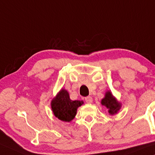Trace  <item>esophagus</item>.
Here are the masks:
<instances>
[{
    "label": "esophagus",
    "instance_id": "esophagus-1",
    "mask_svg": "<svg viewBox=\"0 0 155 155\" xmlns=\"http://www.w3.org/2000/svg\"><path fill=\"white\" fill-rule=\"evenodd\" d=\"M84 100H85L86 102L88 103V104L92 103V101H93V99H92V98L91 97H85V99H84Z\"/></svg>",
    "mask_w": 155,
    "mask_h": 155
}]
</instances>
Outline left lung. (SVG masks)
<instances>
[{"label":"left lung","instance_id":"obj_1","mask_svg":"<svg viewBox=\"0 0 155 155\" xmlns=\"http://www.w3.org/2000/svg\"><path fill=\"white\" fill-rule=\"evenodd\" d=\"M101 104L105 106L109 109V113L111 115H114L117 114L121 107V104L118 102L115 97L113 96L110 91H107L105 94L104 98H103L101 101Z\"/></svg>","mask_w":155,"mask_h":155}]
</instances>
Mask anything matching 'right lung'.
<instances>
[{
  "instance_id": "add662e5",
  "label": "right lung",
  "mask_w": 155,
  "mask_h": 155,
  "mask_svg": "<svg viewBox=\"0 0 155 155\" xmlns=\"http://www.w3.org/2000/svg\"><path fill=\"white\" fill-rule=\"evenodd\" d=\"M83 101H73L70 99L69 93L62 89L51 102L54 116L65 122H70L75 118L78 108L83 104Z\"/></svg>"
}]
</instances>
